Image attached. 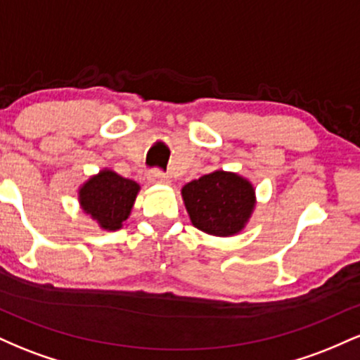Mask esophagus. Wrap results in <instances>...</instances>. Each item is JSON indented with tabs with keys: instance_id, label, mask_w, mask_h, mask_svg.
Masks as SVG:
<instances>
[{
	"instance_id": "1",
	"label": "esophagus",
	"mask_w": 360,
	"mask_h": 360,
	"mask_svg": "<svg viewBox=\"0 0 360 360\" xmlns=\"http://www.w3.org/2000/svg\"><path fill=\"white\" fill-rule=\"evenodd\" d=\"M147 179L152 184H169V177L162 171H159V169H154V171L148 172Z\"/></svg>"
}]
</instances>
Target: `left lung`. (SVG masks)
<instances>
[{
  "mask_svg": "<svg viewBox=\"0 0 360 360\" xmlns=\"http://www.w3.org/2000/svg\"><path fill=\"white\" fill-rule=\"evenodd\" d=\"M191 223L214 237L242 232L255 206V189L235 172L214 171L181 189Z\"/></svg>",
  "mask_w": 360,
  "mask_h": 360,
  "instance_id": "left-lung-1",
  "label": "left lung"
}]
</instances>
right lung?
<instances>
[{
    "label": "right lung",
    "mask_w": 360,
    "mask_h": 360,
    "mask_svg": "<svg viewBox=\"0 0 360 360\" xmlns=\"http://www.w3.org/2000/svg\"><path fill=\"white\" fill-rule=\"evenodd\" d=\"M140 186L131 179L103 169L79 188V205L103 230H118L130 217Z\"/></svg>",
    "instance_id": "obj_1"
}]
</instances>
